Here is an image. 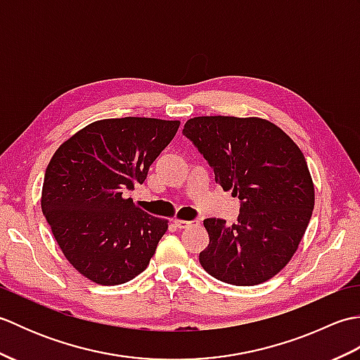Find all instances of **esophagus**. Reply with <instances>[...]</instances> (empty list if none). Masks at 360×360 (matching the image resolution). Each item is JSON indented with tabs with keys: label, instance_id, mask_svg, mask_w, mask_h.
<instances>
[{
	"label": "esophagus",
	"instance_id": "1",
	"mask_svg": "<svg viewBox=\"0 0 360 360\" xmlns=\"http://www.w3.org/2000/svg\"><path fill=\"white\" fill-rule=\"evenodd\" d=\"M198 224V221H186V219H174V226L178 229H187L190 226Z\"/></svg>",
	"mask_w": 360,
	"mask_h": 360
}]
</instances>
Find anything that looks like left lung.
Returning a JSON list of instances; mask_svg holds the SVG:
<instances>
[{
  "mask_svg": "<svg viewBox=\"0 0 360 360\" xmlns=\"http://www.w3.org/2000/svg\"><path fill=\"white\" fill-rule=\"evenodd\" d=\"M200 150L224 192L241 201L236 223L207 218L205 272L235 286L267 281L298 249L314 209V182L302 150L272 122L201 116L182 129Z\"/></svg>",
  "mask_w": 360,
  "mask_h": 360,
  "instance_id": "left-lung-1",
  "label": "left lung"
}]
</instances>
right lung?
<instances>
[{"instance_id": "obj_1", "label": "right lung", "mask_w": 360, "mask_h": 360, "mask_svg": "<svg viewBox=\"0 0 360 360\" xmlns=\"http://www.w3.org/2000/svg\"><path fill=\"white\" fill-rule=\"evenodd\" d=\"M179 124L153 117L96 120L53 153L41 210L58 248L83 277L116 286L147 269L168 219L148 215L127 193L147 179Z\"/></svg>"}]
</instances>
